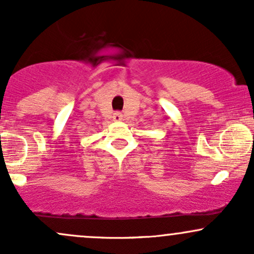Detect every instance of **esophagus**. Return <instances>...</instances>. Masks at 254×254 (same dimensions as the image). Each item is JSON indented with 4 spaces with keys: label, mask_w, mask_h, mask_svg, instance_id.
Returning <instances> with one entry per match:
<instances>
[{
    "label": "esophagus",
    "mask_w": 254,
    "mask_h": 254,
    "mask_svg": "<svg viewBox=\"0 0 254 254\" xmlns=\"http://www.w3.org/2000/svg\"><path fill=\"white\" fill-rule=\"evenodd\" d=\"M122 119H123V115H122L121 112H116L115 115H113V121L115 122H121Z\"/></svg>",
    "instance_id": "esophagus-1"
}]
</instances>
